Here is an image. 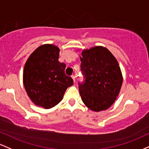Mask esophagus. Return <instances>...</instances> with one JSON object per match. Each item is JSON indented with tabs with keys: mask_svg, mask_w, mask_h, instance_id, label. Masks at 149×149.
I'll return each mask as SVG.
<instances>
[{
	"mask_svg": "<svg viewBox=\"0 0 149 149\" xmlns=\"http://www.w3.org/2000/svg\"><path fill=\"white\" fill-rule=\"evenodd\" d=\"M72 79H73V81H74V82L75 83V81H76V79H75V76L74 74H72Z\"/></svg>",
	"mask_w": 149,
	"mask_h": 149,
	"instance_id": "esophagus-1",
	"label": "esophagus"
}]
</instances>
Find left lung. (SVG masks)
Instances as JSON below:
<instances>
[{
  "mask_svg": "<svg viewBox=\"0 0 149 149\" xmlns=\"http://www.w3.org/2000/svg\"><path fill=\"white\" fill-rule=\"evenodd\" d=\"M85 81L79 84L83 103L91 111L109 108L119 95L123 78L115 56L103 46L84 50L80 56Z\"/></svg>",
  "mask_w": 149,
  "mask_h": 149,
  "instance_id": "obj_1",
  "label": "left lung"
}]
</instances>
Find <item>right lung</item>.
I'll return each instance as SVG.
<instances>
[{
  "mask_svg": "<svg viewBox=\"0 0 149 149\" xmlns=\"http://www.w3.org/2000/svg\"><path fill=\"white\" fill-rule=\"evenodd\" d=\"M60 48L43 44L30 55L24 65L23 83L36 106L49 109L62 101L73 80L65 74L66 65L58 61Z\"/></svg>",
  "mask_w": 149,
  "mask_h": 149,
  "instance_id": "right-lung-1",
  "label": "right lung"
}]
</instances>
